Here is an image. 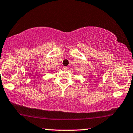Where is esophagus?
<instances>
[{"instance_id":"34e87169","label":"esophagus","mask_w":133,"mask_h":133,"mask_svg":"<svg viewBox=\"0 0 133 133\" xmlns=\"http://www.w3.org/2000/svg\"><path fill=\"white\" fill-rule=\"evenodd\" d=\"M63 69L64 70V71H67V70L68 69V66H64L63 67Z\"/></svg>"}]
</instances>
